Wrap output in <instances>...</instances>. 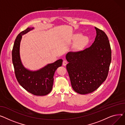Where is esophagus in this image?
Listing matches in <instances>:
<instances>
[{"label":"esophagus","mask_w":125,"mask_h":125,"mask_svg":"<svg viewBox=\"0 0 125 125\" xmlns=\"http://www.w3.org/2000/svg\"><path fill=\"white\" fill-rule=\"evenodd\" d=\"M67 63H68V62H67V61L64 60V61H63V62H62V65H63V66H65L66 65H67Z\"/></svg>","instance_id":"esophagus-1"}]
</instances>
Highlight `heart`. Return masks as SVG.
<instances>
[{
    "instance_id": "b5f03b06",
    "label": "heart",
    "mask_w": 125,
    "mask_h": 125,
    "mask_svg": "<svg viewBox=\"0 0 125 125\" xmlns=\"http://www.w3.org/2000/svg\"><path fill=\"white\" fill-rule=\"evenodd\" d=\"M80 35V34L76 35L75 36V39H77ZM88 41L89 39L87 36L84 35L80 36L75 43L74 48L76 50H79L83 48L87 44Z\"/></svg>"
}]
</instances>
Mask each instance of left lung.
<instances>
[{
  "mask_svg": "<svg viewBox=\"0 0 125 125\" xmlns=\"http://www.w3.org/2000/svg\"><path fill=\"white\" fill-rule=\"evenodd\" d=\"M96 36L92 44L84 50L69 52L65 56L67 70L73 90L81 94L90 93L106 80L112 60L106 34L95 27Z\"/></svg>",
  "mask_w": 125,
  "mask_h": 125,
  "instance_id": "8db88e82",
  "label": "left lung"
}]
</instances>
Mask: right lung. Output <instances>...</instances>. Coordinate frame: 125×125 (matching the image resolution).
I'll return each instance as SVG.
<instances>
[{"instance_id":"1","label":"right lung","mask_w":125,"mask_h":125,"mask_svg":"<svg viewBox=\"0 0 125 125\" xmlns=\"http://www.w3.org/2000/svg\"><path fill=\"white\" fill-rule=\"evenodd\" d=\"M34 29V27L28 28L17 36L12 51V61L16 78L21 86L33 95L44 96L52 90L54 73L62 66V60L48 63L36 71L30 70L24 67L20 56L21 41L22 36Z\"/></svg>"}]
</instances>
